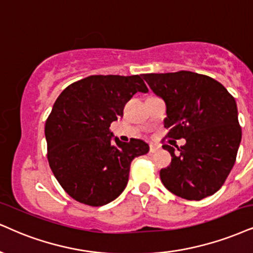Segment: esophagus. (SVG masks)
Masks as SVG:
<instances>
[{
	"instance_id": "1",
	"label": "esophagus",
	"mask_w": 253,
	"mask_h": 253,
	"mask_svg": "<svg viewBox=\"0 0 253 253\" xmlns=\"http://www.w3.org/2000/svg\"><path fill=\"white\" fill-rule=\"evenodd\" d=\"M158 149H160V146H158V145H156V144H150V152H151V154H154V152L157 151Z\"/></svg>"
}]
</instances>
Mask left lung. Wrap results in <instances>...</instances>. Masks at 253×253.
<instances>
[{"label": "left lung", "instance_id": "obj_1", "mask_svg": "<svg viewBox=\"0 0 253 253\" xmlns=\"http://www.w3.org/2000/svg\"><path fill=\"white\" fill-rule=\"evenodd\" d=\"M143 79L167 104L168 138L186 141L177 151L163 145L172 157L161 170L164 186L188 201L212 196L231 172L242 141L235 98L216 80L192 71L143 74Z\"/></svg>", "mask_w": 253, "mask_h": 253}]
</instances>
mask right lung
Wrapping results in <instances>:
<instances>
[{
  "mask_svg": "<svg viewBox=\"0 0 253 253\" xmlns=\"http://www.w3.org/2000/svg\"><path fill=\"white\" fill-rule=\"evenodd\" d=\"M138 91L148 92L138 75H93L70 84L56 99L45 122L46 157L75 201L102 207L116 199L126 189L133 158L149 152L141 139L111 142L109 129Z\"/></svg>",
  "mask_w": 253,
  "mask_h": 253,
  "instance_id": "add662e5",
  "label": "right lung"
}]
</instances>
